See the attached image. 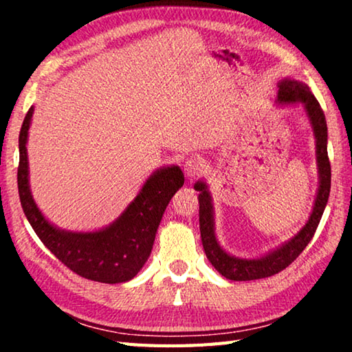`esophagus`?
<instances>
[{"label": "esophagus", "mask_w": 352, "mask_h": 352, "mask_svg": "<svg viewBox=\"0 0 352 352\" xmlns=\"http://www.w3.org/2000/svg\"><path fill=\"white\" fill-rule=\"evenodd\" d=\"M201 169H204V164H201L200 158H197V157H190L186 160V162H184V174H186L188 177L199 175Z\"/></svg>", "instance_id": "34e87169"}]
</instances>
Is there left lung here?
<instances>
[{"label":"left lung","mask_w":352,"mask_h":352,"mask_svg":"<svg viewBox=\"0 0 352 352\" xmlns=\"http://www.w3.org/2000/svg\"><path fill=\"white\" fill-rule=\"evenodd\" d=\"M278 104L301 102L305 105L309 121H311L315 136V148H317L315 153H317L320 178L317 199H315L314 210L306 225L290 241L283 243L281 247L273 250V252L261 256V258L242 259L228 254L219 245L216 234H214V210L211 194L205 182L195 183L194 189L200 192V236L206 258L220 275L226 279H231V281H253V279L269 278L284 270L285 267H289L301 254L307 243L311 242L315 231H317L321 216H323L327 199H329L331 163L329 158H327V126L324 113L306 83L295 79H283L278 83Z\"/></svg>","instance_id":"1"}]
</instances>
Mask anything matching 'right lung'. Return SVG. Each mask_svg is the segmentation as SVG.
Masks as SVG:
<instances>
[{
	"label": "right lung",
	"instance_id": "1",
	"mask_svg": "<svg viewBox=\"0 0 352 352\" xmlns=\"http://www.w3.org/2000/svg\"><path fill=\"white\" fill-rule=\"evenodd\" d=\"M32 113L34 107L26 113L20 130L16 180L23 211L35 234L58 261L82 278L105 284L130 281L151 256L166 206L183 186L182 169L178 166H169L155 170L126 211L105 228L90 233L60 230L45 219L29 189L26 142Z\"/></svg>",
	"mask_w": 352,
	"mask_h": 352
}]
</instances>
